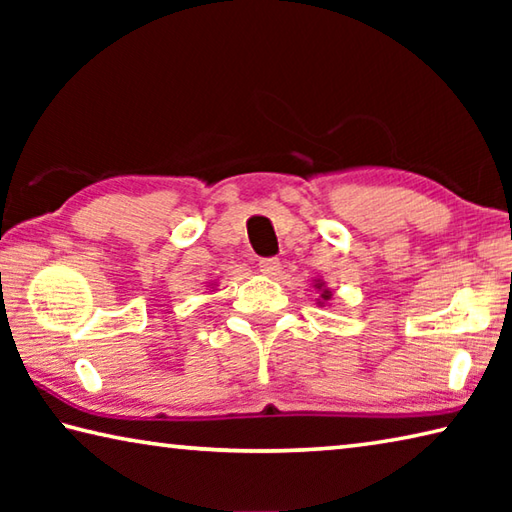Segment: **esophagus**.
<instances>
[{
  "mask_svg": "<svg viewBox=\"0 0 512 512\" xmlns=\"http://www.w3.org/2000/svg\"><path fill=\"white\" fill-rule=\"evenodd\" d=\"M282 264L277 262L275 257H268V259H259V271H262L264 275H277L280 273Z\"/></svg>",
  "mask_w": 512,
  "mask_h": 512,
  "instance_id": "esophagus-1",
  "label": "esophagus"
}]
</instances>
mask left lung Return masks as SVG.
Listing matches in <instances>:
<instances>
[{"instance_id": "8db88e82", "label": "left lung", "mask_w": 512, "mask_h": 512, "mask_svg": "<svg viewBox=\"0 0 512 512\" xmlns=\"http://www.w3.org/2000/svg\"><path fill=\"white\" fill-rule=\"evenodd\" d=\"M314 287H316V291L320 293V296H318V305L325 307V302L332 300V291H329V289L325 287L323 280H314Z\"/></svg>"}]
</instances>
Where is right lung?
<instances>
[{"instance_id": "right-lung-1", "label": "right lung", "mask_w": 512, "mask_h": 512, "mask_svg": "<svg viewBox=\"0 0 512 512\" xmlns=\"http://www.w3.org/2000/svg\"><path fill=\"white\" fill-rule=\"evenodd\" d=\"M216 287V284H210V289H214Z\"/></svg>"}]
</instances>
